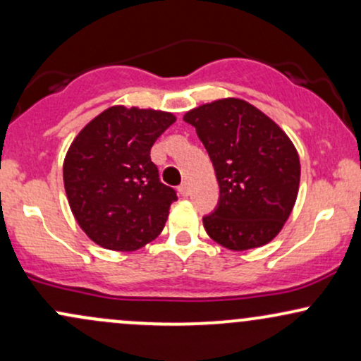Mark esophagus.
Segmentation results:
<instances>
[{
	"label": "esophagus",
	"instance_id": "obj_1",
	"mask_svg": "<svg viewBox=\"0 0 361 361\" xmlns=\"http://www.w3.org/2000/svg\"><path fill=\"white\" fill-rule=\"evenodd\" d=\"M178 192H180L181 197H188L190 195V185L188 183H181L178 186Z\"/></svg>",
	"mask_w": 361,
	"mask_h": 361
}]
</instances>
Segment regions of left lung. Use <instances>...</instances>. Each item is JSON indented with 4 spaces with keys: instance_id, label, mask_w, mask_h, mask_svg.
<instances>
[{
    "instance_id": "8db88e82",
    "label": "left lung",
    "mask_w": 361,
    "mask_h": 361,
    "mask_svg": "<svg viewBox=\"0 0 361 361\" xmlns=\"http://www.w3.org/2000/svg\"><path fill=\"white\" fill-rule=\"evenodd\" d=\"M219 181L217 209L204 217L207 234L231 251L270 243L287 222L300 183L297 149L263 111L224 98L186 111Z\"/></svg>"
}]
</instances>
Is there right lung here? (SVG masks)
<instances>
[{
  "label": "right lung",
  "mask_w": 361,
  "mask_h": 361,
  "mask_svg": "<svg viewBox=\"0 0 361 361\" xmlns=\"http://www.w3.org/2000/svg\"><path fill=\"white\" fill-rule=\"evenodd\" d=\"M173 114L117 105L73 140L62 175L74 219L98 246L135 251L154 241L178 200L159 181L151 147L175 123Z\"/></svg>",
  "instance_id": "obj_1"
}]
</instances>
